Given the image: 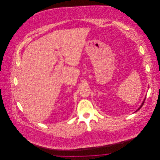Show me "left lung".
Listing matches in <instances>:
<instances>
[{
	"label": "left lung",
	"instance_id": "1",
	"mask_svg": "<svg viewBox=\"0 0 160 160\" xmlns=\"http://www.w3.org/2000/svg\"><path fill=\"white\" fill-rule=\"evenodd\" d=\"M144 102H145V100H143V103H142V105H141V106H140V108H138V110H137V111H136V112H137V111H138V110H140V108H141V107H142V106H143V103H144Z\"/></svg>",
	"mask_w": 160,
	"mask_h": 160
}]
</instances>
